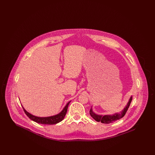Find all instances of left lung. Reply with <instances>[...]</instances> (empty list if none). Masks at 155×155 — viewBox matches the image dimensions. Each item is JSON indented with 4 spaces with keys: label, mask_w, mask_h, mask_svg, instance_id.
<instances>
[{
    "label": "left lung",
    "mask_w": 155,
    "mask_h": 155,
    "mask_svg": "<svg viewBox=\"0 0 155 155\" xmlns=\"http://www.w3.org/2000/svg\"><path fill=\"white\" fill-rule=\"evenodd\" d=\"M132 100H133V96H131L125 107L119 113H116L113 114H110V115L109 114L99 115V114H97L94 113V111H93L92 106H91V109L89 110V114L91 116V117L97 122H101L102 123H104V124H109L111 123H113L114 121L119 120L124 116Z\"/></svg>",
    "instance_id": "1"
}]
</instances>
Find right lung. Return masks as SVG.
<instances>
[{
  "instance_id": "1",
  "label": "right lung",
  "mask_w": 155,
  "mask_h": 155,
  "mask_svg": "<svg viewBox=\"0 0 155 155\" xmlns=\"http://www.w3.org/2000/svg\"><path fill=\"white\" fill-rule=\"evenodd\" d=\"M70 102L71 101H70V102H68V103H67L66 105L64 106L63 109L59 113H58V114L52 116H49V117H37V116H35L34 115H32L29 112H28L27 111L25 110V109L22 107H22L25 113L26 114V115L32 121L36 122L37 123H39V124L52 125V124H56L59 122L61 121L64 119L66 114L68 104H69V103H70Z\"/></svg>"
}]
</instances>
